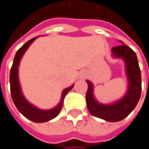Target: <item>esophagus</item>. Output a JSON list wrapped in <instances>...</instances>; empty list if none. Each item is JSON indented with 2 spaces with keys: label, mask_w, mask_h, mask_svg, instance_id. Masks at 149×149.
Segmentation results:
<instances>
[{
  "label": "esophagus",
  "mask_w": 149,
  "mask_h": 149,
  "mask_svg": "<svg viewBox=\"0 0 149 149\" xmlns=\"http://www.w3.org/2000/svg\"><path fill=\"white\" fill-rule=\"evenodd\" d=\"M84 76H85V73H84Z\"/></svg>",
  "instance_id": "1"
}]
</instances>
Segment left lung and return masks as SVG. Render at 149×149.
I'll list each match as a JSON object with an SVG mask.
<instances>
[{
	"label": "left lung",
	"instance_id": "1",
	"mask_svg": "<svg viewBox=\"0 0 149 149\" xmlns=\"http://www.w3.org/2000/svg\"><path fill=\"white\" fill-rule=\"evenodd\" d=\"M120 42L123 45L113 47L111 53L114 58H122L125 64L128 88L124 96L111 104H101L94 96L93 84L89 80L86 81L88 84L86 103L90 113L111 123L119 122L127 117L138 104L141 92V76L136 54L123 41L120 40Z\"/></svg>",
	"mask_w": 149,
	"mask_h": 149
}]
</instances>
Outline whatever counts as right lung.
Segmentation results:
<instances>
[{"mask_svg":"<svg viewBox=\"0 0 149 149\" xmlns=\"http://www.w3.org/2000/svg\"><path fill=\"white\" fill-rule=\"evenodd\" d=\"M38 37H35L30 40H28L25 45H23L16 52L13 62V65L10 71V91H11V97L13 99V102L15 104L17 109L27 119L34 122V123H45L47 121H50L53 118H55L60 112L62 107H63V102L64 98L66 96V94L72 89L74 84L72 86L65 89L61 95L60 102L57 104L54 108L50 109H41L38 107L34 106L33 104L29 103L26 97H24L20 84L19 81V65L20 63V60L27 50V48L31 45V44L37 39Z\"/></svg>","mask_w":149,"mask_h":149,"instance_id":"1","label":"right lung"}]
</instances>
